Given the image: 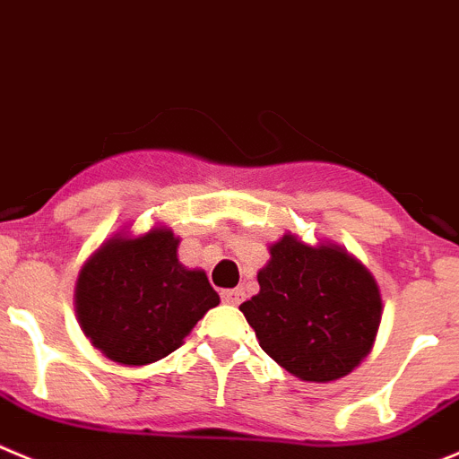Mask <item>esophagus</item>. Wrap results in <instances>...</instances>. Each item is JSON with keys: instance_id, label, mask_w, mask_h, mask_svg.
I'll use <instances>...</instances> for the list:
<instances>
[{"instance_id": "obj_1", "label": "esophagus", "mask_w": 459, "mask_h": 459, "mask_svg": "<svg viewBox=\"0 0 459 459\" xmlns=\"http://www.w3.org/2000/svg\"><path fill=\"white\" fill-rule=\"evenodd\" d=\"M242 299H244L242 290H224V292H221V301L230 303V306H238Z\"/></svg>"}]
</instances>
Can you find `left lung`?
<instances>
[{
  "label": "left lung",
  "mask_w": 459,
  "mask_h": 459,
  "mask_svg": "<svg viewBox=\"0 0 459 459\" xmlns=\"http://www.w3.org/2000/svg\"><path fill=\"white\" fill-rule=\"evenodd\" d=\"M258 282L260 292L239 310L264 353L299 380H340L371 353L383 316L380 288L340 244L285 233L269 244Z\"/></svg>",
  "instance_id": "1"
}]
</instances>
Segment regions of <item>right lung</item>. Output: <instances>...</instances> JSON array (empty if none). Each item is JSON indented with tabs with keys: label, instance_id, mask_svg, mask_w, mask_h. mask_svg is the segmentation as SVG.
<instances>
[{
	"label": "right lung",
	"instance_id": "1",
	"mask_svg": "<svg viewBox=\"0 0 459 459\" xmlns=\"http://www.w3.org/2000/svg\"><path fill=\"white\" fill-rule=\"evenodd\" d=\"M178 242L162 224L140 235L122 229L83 263L74 285L76 319L104 358L124 367L158 362L220 306L204 269L178 263Z\"/></svg>",
	"mask_w": 459,
	"mask_h": 459
}]
</instances>
